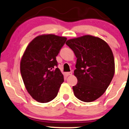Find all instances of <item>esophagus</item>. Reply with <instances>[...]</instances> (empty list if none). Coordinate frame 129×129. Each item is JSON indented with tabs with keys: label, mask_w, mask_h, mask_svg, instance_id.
Instances as JSON below:
<instances>
[{
	"label": "esophagus",
	"mask_w": 129,
	"mask_h": 129,
	"mask_svg": "<svg viewBox=\"0 0 129 129\" xmlns=\"http://www.w3.org/2000/svg\"><path fill=\"white\" fill-rule=\"evenodd\" d=\"M66 75L67 76H70V75H72V72H66Z\"/></svg>",
	"instance_id": "1"
}]
</instances>
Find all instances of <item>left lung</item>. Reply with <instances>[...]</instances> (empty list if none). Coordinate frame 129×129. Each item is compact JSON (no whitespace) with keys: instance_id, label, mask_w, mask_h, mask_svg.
<instances>
[{"instance_id":"1","label":"left lung","mask_w":129,"mask_h":129,"mask_svg":"<svg viewBox=\"0 0 129 129\" xmlns=\"http://www.w3.org/2000/svg\"><path fill=\"white\" fill-rule=\"evenodd\" d=\"M66 45L77 58L74 95L85 102L97 100L108 88L115 72L111 48L104 40L89 35L68 40Z\"/></svg>"}]
</instances>
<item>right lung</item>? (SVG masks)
Masks as SVG:
<instances>
[{"mask_svg": "<svg viewBox=\"0 0 129 129\" xmlns=\"http://www.w3.org/2000/svg\"><path fill=\"white\" fill-rule=\"evenodd\" d=\"M67 38L54 34L36 37L27 46L20 63L25 88L36 101L47 103L57 96L63 75L57 67L56 56Z\"/></svg>", "mask_w": 129, "mask_h": 129, "instance_id": "add662e5", "label": "right lung"}]
</instances>
